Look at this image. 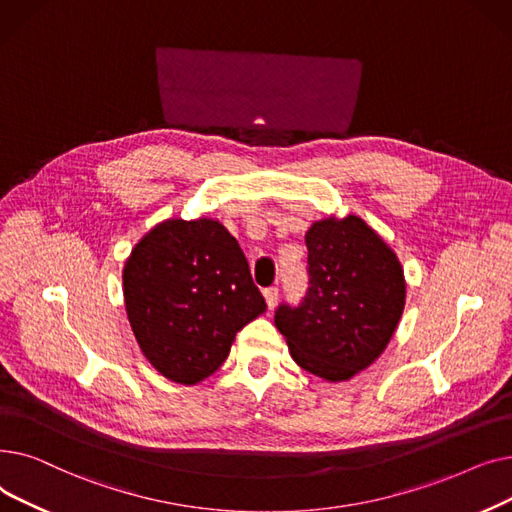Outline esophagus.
Listing matches in <instances>:
<instances>
[{"label": "esophagus", "instance_id": "34e87169", "mask_svg": "<svg viewBox=\"0 0 512 512\" xmlns=\"http://www.w3.org/2000/svg\"><path fill=\"white\" fill-rule=\"evenodd\" d=\"M262 296H264V302H266V306H269V310H273L277 306V300H279V289L277 287H266L262 291Z\"/></svg>", "mask_w": 512, "mask_h": 512}]
</instances>
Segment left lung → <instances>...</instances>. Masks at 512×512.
I'll list each match as a JSON object with an SVG mask.
<instances>
[{"instance_id":"1","label":"left lung","mask_w":512,"mask_h":512,"mask_svg":"<svg viewBox=\"0 0 512 512\" xmlns=\"http://www.w3.org/2000/svg\"><path fill=\"white\" fill-rule=\"evenodd\" d=\"M306 248V296L298 306L283 302L275 325L304 371L344 381L367 369L392 339L406 302L404 271L354 214L314 223Z\"/></svg>"}]
</instances>
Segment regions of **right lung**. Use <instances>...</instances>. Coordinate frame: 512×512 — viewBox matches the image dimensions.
<instances>
[{"mask_svg":"<svg viewBox=\"0 0 512 512\" xmlns=\"http://www.w3.org/2000/svg\"><path fill=\"white\" fill-rule=\"evenodd\" d=\"M125 306L143 356L193 385L229 356L235 333L266 310L237 239L212 218H168L133 248Z\"/></svg>","mask_w":512,"mask_h":512,"instance_id":"1","label":"right lung"}]
</instances>
